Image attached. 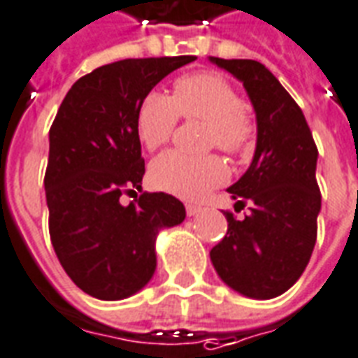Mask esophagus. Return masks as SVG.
Masks as SVG:
<instances>
[{"instance_id": "1", "label": "esophagus", "mask_w": 358, "mask_h": 358, "mask_svg": "<svg viewBox=\"0 0 358 358\" xmlns=\"http://www.w3.org/2000/svg\"><path fill=\"white\" fill-rule=\"evenodd\" d=\"M200 206H194V203H187V215L189 217H194L196 213H200Z\"/></svg>"}]
</instances>
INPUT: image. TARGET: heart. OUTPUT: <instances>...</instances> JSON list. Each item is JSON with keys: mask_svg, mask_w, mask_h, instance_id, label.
Wrapping results in <instances>:
<instances>
[{"mask_svg": "<svg viewBox=\"0 0 358 358\" xmlns=\"http://www.w3.org/2000/svg\"><path fill=\"white\" fill-rule=\"evenodd\" d=\"M179 117L206 120V145L228 155H241L255 141V120L238 90L219 73L187 75L176 80L171 96L150 90L136 111V131L149 150L171 139ZM150 182L160 190L187 200H200L209 190L227 181L228 168L217 155L190 157L168 150L150 164Z\"/></svg>", "mask_w": 358, "mask_h": 358, "instance_id": "1", "label": "heart"}]
</instances>
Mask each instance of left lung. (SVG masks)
Instances as JSON below:
<instances>
[{
  "instance_id": "1",
  "label": "left lung",
  "mask_w": 358,
  "mask_h": 358,
  "mask_svg": "<svg viewBox=\"0 0 358 358\" xmlns=\"http://www.w3.org/2000/svg\"><path fill=\"white\" fill-rule=\"evenodd\" d=\"M240 79L257 113V149L240 181L228 189L241 220L227 211V236L209 257L224 283L243 296L268 300L289 291L317 241L321 190L317 145L302 109L257 60L209 58Z\"/></svg>"
}]
</instances>
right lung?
<instances>
[{"label": "right lung", "mask_w": 358, "mask_h": 358, "mask_svg": "<svg viewBox=\"0 0 358 358\" xmlns=\"http://www.w3.org/2000/svg\"><path fill=\"white\" fill-rule=\"evenodd\" d=\"M196 56L128 58L80 77L50 131L45 190L48 232L62 268L80 291L122 300L157 270L155 241L185 220V206L166 192H143L145 160L136 131L139 101ZM136 196L124 206L120 198Z\"/></svg>", "instance_id": "1"}]
</instances>
